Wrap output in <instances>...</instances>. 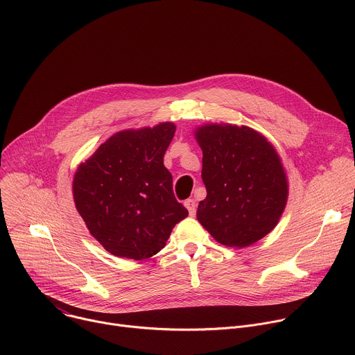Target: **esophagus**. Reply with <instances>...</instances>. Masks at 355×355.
<instances>
[{
	"instance_id": "obj_1",
	"label": "esophagus",
	"mask_w": 355,
	"mask_h": 355,
	"mask_svg": "<svg viewBox=\"0 0 355 355\" xmlns=\"http://www.w3.org/2000/svg\"><path fill=\"white\" fill-rule=\"evenodd\" d=\"M184 205H185V208L188 209L189 215H191V216H195V214H196V202H195V199H192V198L187 199V200L184 202Z\"/></svg>"
}]
</instances>
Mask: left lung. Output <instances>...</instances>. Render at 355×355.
Wrapping results in <instances>:
<instances>
[{
    "mask_svg": "<svg viewBox=\"0 0 355 355\" xmlns=\"http://www.w3.org/2000/svg\"><path fill=\"white\" fill-rule=\"evenodd\" d=\"M195 137L202 148L207 198L196 218L227 247H247L278 223L288 199V181L274 146L247 126L205 125Z\"/></svg>",
    "mask_w": 355,
    "mask_h": 355,
    "instance_id": "left-lung-1",
    "label": "left lung"
}]
</instances>
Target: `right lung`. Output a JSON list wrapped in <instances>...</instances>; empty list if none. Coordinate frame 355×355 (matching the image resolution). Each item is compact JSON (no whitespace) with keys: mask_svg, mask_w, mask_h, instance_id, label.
I'll return each mask as SVG.
<instances>
[{"mask_svg":"<svg viewBox=\"0 0 355 355\" xmlns=\"http://www.w3.org/2000/svg\"><path fill=\"white\" fill-rule=\"evenodd\" d=\"M174 133L171 122L118 132L77 168L76 208L89 233L116 257L157 254L173 227L188 216L164 167Z\"/></svg>","mask_w":355,"mask_h":355,"instance_id":"1","label":"right lung"}]
</instances>
